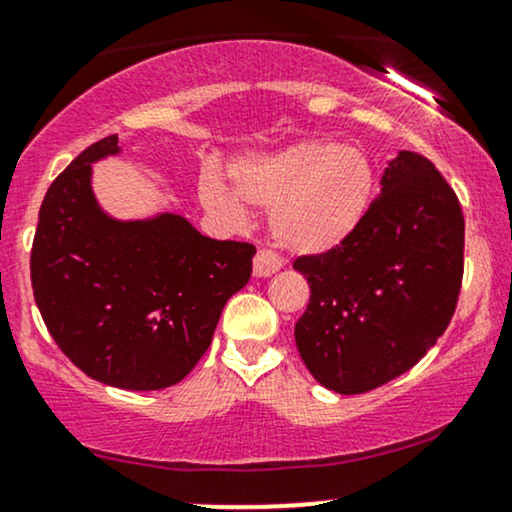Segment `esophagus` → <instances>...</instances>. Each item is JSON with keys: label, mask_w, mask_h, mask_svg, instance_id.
<instances>
[{"label": "esophagus", "mask_w": 512, "mask_h": 512, "mask_svg": "<svg viewBox=\"0 0 512 512\" xmlns=\"http://www.w3.org/2000/svg\"><path fill=\"white\" fill-rule=\"evenodd\" d=\"M281 267H283L281 257L272 250H260L255 255V260H252V272H255V276H260V279L276 274Z\"/></svg>", "instance_id": "esophagus-1"}]
</instances>
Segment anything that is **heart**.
Segmentation results:
<instances>
[{
  "label": "heart",
  "instance_id": "obj_1",
  "mask_svg": "<svg viewBox=\"0 0 512 512\" xmlns=\"http://www.w3.org/2000/svg\"><path fill=\"white\" fill-rule=\"evenodd\" d=\"M233 193L205 178L200 197L207 209L243 219L245 205L272 207L276 243L295 255H324L357 231L377 195V166L362 147L334 140H300L281 150L238 159Z\"/></svg>",
  "mask_w": 512,
  "mask_h": 512
}]
</instances>
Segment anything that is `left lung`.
<instances>
[{"mask_svg":"<svg viewBox=\"0 0 512 512\" xmlns=\"http://www.w3.org/2000/svg\"><path fill=\"white\" fill-rule=\"evenodd\" d=\"M463 248L453 188L427 157L398 152L353 236L293 262L310 283L295 346L312 377L355 396L415 367L451 324Z\"/></svg>","mask_w":512,"mask_h":512,"instance_id":"8db88e82","label":"left lung"}]
</instances>
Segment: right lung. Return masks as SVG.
<instances>
[{
  "label": "right lung",
  "mask_w": 512,
  "mask_h": 512,
  "mask_svg": "<svg viewBox=\"0 0 512 512\" xmlns=\"http://www.w3.org/2000/svg\"><path fill=\"white\" fill-rule=\"evenodd\" d=\"M119 138L90 145L49 186L30 252L49 334L88 377L126 391L174 386L212 343L221 310L252 274L255 248L202 236L181 214L121 221L92 190V164Z\"/></svg>",
  "instance_id": "1"
}]
</instances>
